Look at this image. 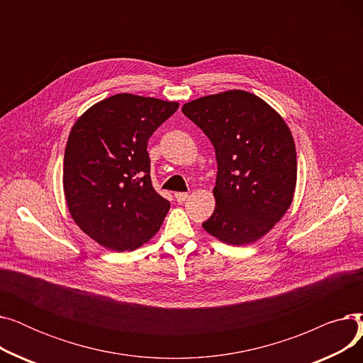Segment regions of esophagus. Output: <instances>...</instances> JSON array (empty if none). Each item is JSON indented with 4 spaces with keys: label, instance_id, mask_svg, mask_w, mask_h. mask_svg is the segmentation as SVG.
Returning a JSON list of instances; mask_svg holds the SVG:
<instances>
[{
    "label": "esophagus",
    "instance_id": "esophagus-1",
    "mask_svg": "<svg viewBox=\"0 0 363 363\" xmlns=\"http://www.w3.org/2000/svg\"><path fill=\"white\" fill-rule=\"evenodd\" d=\"M175 199H177L178 203H182V201H185L188 199V193H177Z\"/></svg>",
    "mask_w": 363,
    "mask_h": 363
}]
</instances>
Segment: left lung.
I'll return each mask as SVG.
<instances>
[{
  "mask_svg": "<svg viewBox=\"0 0 363 363\" xmlns=\"http://www.w3.org/2000/svg\"><path fill=\"white\" fill-rule=\"evenodd\" d=\"M182 113L212 141L218 177L206 233L252 244L289 211L297 182L296 144L281 114L257 95L230 89L185 103Z\"/></svg>",
  "mask_w": 363,
  "mask_h": 363,
  "instance_id": "obj_1",
  "label": "left lung"
}]
</instances>
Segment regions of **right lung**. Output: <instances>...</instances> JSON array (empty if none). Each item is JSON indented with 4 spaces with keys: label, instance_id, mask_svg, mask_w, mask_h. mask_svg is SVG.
Returning <instances> with one entry per match:
<instances>
[{
    "label": "right lung",
    "instance_id": "obj_1",
    "mask_svg": "<svg viewBox=\"0 0 363 363\" xmlns=\"http://www.w3.org/2000/svg\"><path fill=\"white\" fill-rule=\"evenodd\" d=\"M177 101L116 94L91 106L69 133L63 189L74 223L113 252H132L157 234L170 203L152 188L148 138Z\"/></svg>",
    "mask_w": 363,
    "mask_h": 363
}]
</instances>
